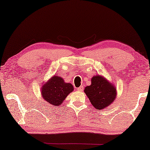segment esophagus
<instances>
[{"instance_id": "obj_1", "label": "esophagus", "mask_w": 150, "mask_h": 150, "mask_svg": "<svg viewBox=\"0 0 150 150\" xmlns=\"http://www.w3.org/2000/svg\"><path fill=\"white\" fill-rule=\"evenodd\" d=\"M77 90L79 91H83V86H81L80 87L77 88Z\"/></svg>"}]
</instances>
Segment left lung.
Masks as SVG:
<instances>
[{
  "label": "left lung",
  "mask_w": 150,
  "mask_h": 150,
  "mask_svg": "<svg viewBox=\"0 0 150 150\" xmlns=\"http://www.w3.org/2000/svg\"><path fill=\"white\" fill-rule=\"evenodd\" d=\"M91 81V85L87 86L84 91L96 109H105L116 99V88L102 76H94Z\"/></svg>",
  "instance_id": "left-lung-1"
}]
</instances>
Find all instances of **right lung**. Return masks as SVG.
I'll list each match as a JSON object with an SVG mask.
<instances>
[{
  "instance_id": "obj_1",
  "label": "right lung",
  "mask_w": 150,
  "mask_h": 150,
  "mask_svg": "<svg viewBox=\"0 0 150 150\" xmlns=\"http://www.w3.org/2000/svg\"><path fill=\"white\" fill-rule=\"evenodd\" d=\"M42 98L53 106H59L63 103L68 94L74 91L71 84L65 83L58 76H54L41 88Z\"/></svg>"
}]
</instances>
